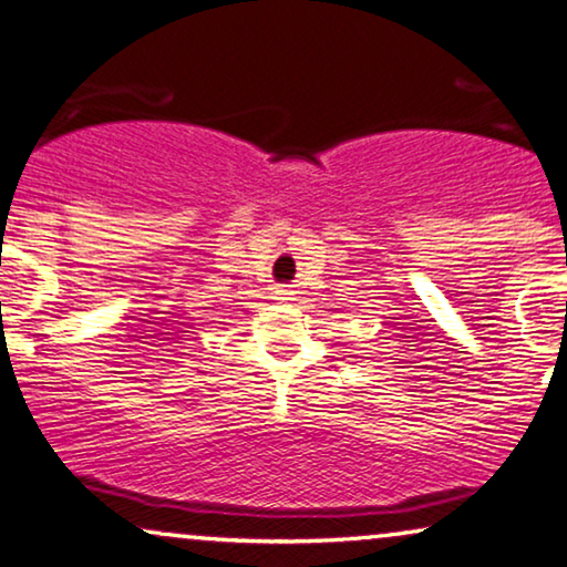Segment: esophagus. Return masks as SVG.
Here are the masks:
<instances>
[{
  "label": "esophagus",
  "mask_w": 567,
  "mask_h": 567,
  "mask_svg": "<svg viewBox=\"0 0 567 567\" xmlns=\"http://www.w3.org/2000/svg\"><path fill=\"white\" fill-rule=\"evenodd\" d=\"M280 295H282V292H280ZM280 300H282V298H280Z\"/></svg>",
  "instance_id": "esophagus-1"
}]
</instances>
